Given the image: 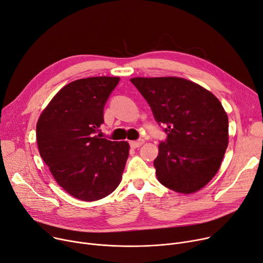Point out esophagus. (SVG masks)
<instances>
[{
    "label": "esophagus",
    "mask_w": 263,
    "mask_h": 263,
    "mask_svg": "<svg viewBox=\"0 0 263 263\" xmlns=\"http://www.w3.org/2000/svg\"><path fill=\"white\" fill-rule=\"evenodd\" d=\"M129 143L133 148H137V147H140L144 143V140L143 139H140V140H138V141H130Z\"/></svg>",
    "instance_id": "esophagus-1"
}]
</instances>
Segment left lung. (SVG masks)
Here are the masks:
<instances>
[{
	"instance_id": "8db88e82",
	"label": "left lung",
	"mask_w": 263,
	"mask_h": 263,
	"mask_svg": "<svg viewBox=\"0 0 263 263\" xmlns=\"http://www.w3.org/2000/svg\"><path fill=\"white\" fill-rule=\"evenodd\" d=\"M155 120L166 126L154 160L158 181L190 194L215 176L228 145V117L211 92L181 77H134Z\"/></svg>"
}]
</instances>
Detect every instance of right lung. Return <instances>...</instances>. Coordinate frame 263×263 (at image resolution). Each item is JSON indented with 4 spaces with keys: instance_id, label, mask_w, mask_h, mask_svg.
I'll return each mask as SVG.
<instances>
[{
    "instance_id": "obj_1",
    "label": "right lung",
    "mask_w": 263,
    "mask_h": 263,
    "mask_svg": "<svg viewBox=\"0 0 263 263\" xmlns=\"http://www.w3.org/2000/svg\"><path fill=\"white\" fill-rule=\"evenodd\" d=\"M119 81L118 76H98L66 85L37 122L41 158L59 186L85 202L117 189L129 155L128 142L97 135L104 123L105 103Z\"/></svg>"
}]
</instances>
